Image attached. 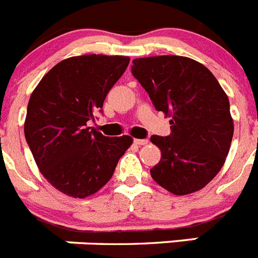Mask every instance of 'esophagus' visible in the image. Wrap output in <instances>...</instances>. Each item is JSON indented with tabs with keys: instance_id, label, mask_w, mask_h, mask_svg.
Masks as SVG:
<instances>
[{
	"instance_id": "obj_1",
	"label": "esophagus",
	"mask_w": 258,
	"mask_h": 258,
	"mask_svg": "<svg viewBox=\"0 0 258 258\" xmlns=\"http://www.w3.org/2000/svg\"><path fill=\"white\" fill-rule=\"evenodd\" d=\"M134 143L138 146H145L149 143V140H134Z\"/></svg>"
}]
</instances>
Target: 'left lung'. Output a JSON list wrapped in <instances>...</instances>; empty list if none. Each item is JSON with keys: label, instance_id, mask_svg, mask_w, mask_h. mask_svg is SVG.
<instances>
[{"label": "left lung", "instance_id": "1", "mask_svg": "<svg viewBox=\"0 0 258 258\" xmlns=\"http://www.w3.org/2000/svg\"><path fill=\"white\" fill-rule=\"evenodd\" d=\"M132 74L157 111L170 117L172 133L152 136L161 159L150 170L174 195L197 192L226 161L234 134L230 103L217 79L187 56L156 55L133 60Z\"/></svg>", "mask_w": 258, "mask_h": 258}]
</instances>
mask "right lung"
<instances>
[{
	"label": "right lung",
	"mask_w": 258,
	"mask_h": 258,
	"mask_svg": "<svg viewBox=\"0 0 258 258\" xmlns=\"http://www.w3.org/2000/svg\"><path fill=\"white\" fill-rule=\"evenodd\" d=\"M129 56H71L59 61L32 92L24 134L41 174L71 198L94 195L111 179L129 136L104 137L86 126L129 64Z\"/></svg>",
	"instance_id": "obj_1"
}]
</instances>
